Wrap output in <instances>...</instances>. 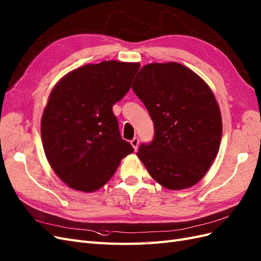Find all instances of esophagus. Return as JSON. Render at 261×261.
I'll use <instances>...</instances> for the list:
<instances>
[{
    "instance_id": "34e87169",
    "label": "esophagus",
    "mask_w": 261,
    "mask_h": 261,
    "mask_svg": "<svg viewBox=\"0 0 261 261\" xmlns=\"http://www.w3.org/2000/svg\"><path fill=\"white\" fill-rule=\"evenodd\" d=\"M139 142H140V140H139V138H133L132 140H131V145L133 146V148H135V150L137 151L138 150V146H139Z\"/></svg>"
}]
</instances>
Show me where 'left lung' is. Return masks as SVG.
<instances>
[{
    "instance_id": "obj_1",
    "label": "left lung",
    "mask_w": 261,
    "mask_h": 261,
    "mask_svg": "<svg viewBox=\"0 0 261 261\" xmlns=\"http://www.w3.org/2000/svg\"><path fill=\"white\" fill-rule=\"evenodd\" d=\"M154 123V138L137 155L154 180L172 190L201 180L217 156L220 108L210 87L185 65L151 63L132 84Z\"/></svg>"
}]
</instances>
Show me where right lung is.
<instances>
[{
  "instance_id": "right-lung-1",
  "label": "right lung",
  "mask_w": 261,
  "mask_h": 261,
  "mask_svg": "<svg viewBox=\"0 0 261 261\" xmlns=\"http://www.w3.org/2000/svg\"><path fill=\"white\" fill-rule=\"evenodd\" d=\"M139 63L86 64L59 81L41 118L44 154L69 187L92 192L133 151L121 138L113 106L129 92Z\"/></svg>"
}]
</instances>
